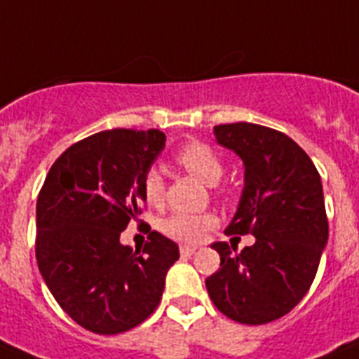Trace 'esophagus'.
Returning <instances> with one entry per match:
<instances>
[{
    "mask_svg": "<svg viewBox=\"0 0 359 359\" xmlns=\"http://www.w3.org/2000/svg\"><path fill=\"white\" fill-rule=\"evenodd\" d=\"M197 250V247L194 245H180V255L182 256H191Z\"/></svg>",
    "mask_w": 359,
    "mask_h": 359,
    "instance_id": "esophagus-1",
    "label": "esophagus"
}]
</instances>
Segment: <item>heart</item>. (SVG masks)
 Instances as JSON below:
<instances>
[{"label": "heart", "mask_w": 359, "mask_h": 359, "mask_svg": "<svg viewBox=\"0 0 359 359\" xmlns=\"http://www.w3.org/2000/svg\"><path fill=\"white\" fill-rule=\"evenodd\" d=\"M177 162L180 168H184L188 173L203 180L205 184H215L225 173V164L219 153L210 147L205 142H188L177 151ZM164 179L158 170L151 168L144 175L142 191L144 199L151 206H162L164 203ZM217 225V215L212 212L203 214H188V212H177L162 221V230L175 240L184 243H197L203 236Z\"/></svg>", "instance_id": "obj_1"}]
</instances>
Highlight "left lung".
Masks as SVG:
<instances>
[{"instance_id":"obj_1","label":"left lung","mask_w":359,"mask_h":359,"mask_svg":"<svg viewBox=\"0 0 359 359\" xmlns=\"http://www.w3.org/2000/svg\"><path fill=\"white\" fill-rule=\"evenodd\" d=\"M221 145L245 164V188L226 234L256 238L236 252L212 245L221 267L206 278L215 308L241 325H265L290 313L308 293L328 240L319 171L302 147L264 125H215Z\"/></svg>"}]
</instances>
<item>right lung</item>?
Returning a JSON list of instances; mask_svg holds the SVG:
<instances>
[{
	"instance_id": "1",
	"label": "right lung",
	"mask_w": 359,
	"mask_h": 359,
	"mask_svg": "<svg viewBox=\"0 0 359 359\" xmlns=\"http://www.w3.org/2000/svg\"><path fill=\"white\" fill-rule=\"evenodd\" d=\"M158 129H110L69 145L36 201V262L58 306L86 330L114 336L160 304L179 245L149 226L144 250L119 243L144 212L142 182L164 149Z\"/></svg>"
}]
</instances>
